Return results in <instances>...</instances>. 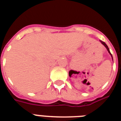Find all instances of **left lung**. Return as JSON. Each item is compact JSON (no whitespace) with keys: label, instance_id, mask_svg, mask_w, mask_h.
Instances as JSON below:
<instances>
[{"label":"left lung","instance_id":"obj_1","mask_svg":"<svg viewBox=\"0 0 121 121\" xmlns=\"http://www.w3.org/2000/svg\"><path fill=\"white\" fill-rule=\"evenodd\" d=\"M99 41H100V42H101V43H102V44H103V45H104V46H105V47L106 48H107V50H108V53H110V55H111V56H112V59H113V56H112V54H111V53H110V50H109L108 47V46H107V44H106V43H105L104 42L102 41V40H99Z\"/></svg>","mask_w":121,"mask_h":121}]
</instances>
